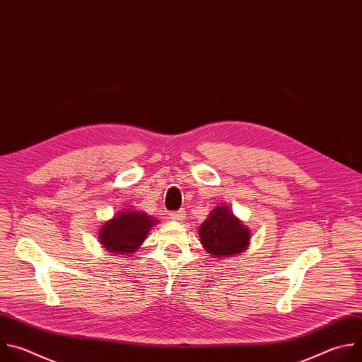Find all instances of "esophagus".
<instances>
[{
	"mask_svg": "<svg viewBox=\"0 0 362 362\" xmlns=\"http://www.w3.org/2000/svg\"><path fill=\"white\" fill-rule=\"evenodd\" d=\"M171 218H173L174 221H180V223L185 221V211H182V209H178V211H174V212H171Z\"/></svg>",
	"mask_w": 362,
	"mask_h": 362,
	"instance_id": "obj_1",
	"label": "esophagus"
}]
</instances>
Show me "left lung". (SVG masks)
<instances>
[{"mask_svg":"<svg viewBox=\"0 0 362 362\" xmlns=\"http://www.w3.org/2000/svg\"><path fill=\"white\" fill-rule=\"evenodd\" d=\"M198 234L205 251L215 258L234 257L250 245V230L237 218L228 206L218 205L199 226Z\"/></svg>","mask_w":362,"mask_h":362,"instance_id":"8db88e82","label":"left lung"}]
</instances>
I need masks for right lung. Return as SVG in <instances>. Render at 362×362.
<instances>
[{
	"label": "right lung",
	"mask_w": 362,
	"mask_h": 362,
	"mask_svg": "<svg viewBox=\"0 0 362 362\" xmlns=\"http://www.w3.org/2000/svg\"><path fill=\"white\" fill-rule=\"evenodd\" d=\"M156 223L157 220L146 212L136 209L119 211L112 220L104 223L98 240L112 255H129L139 248Z\"/></svg>",
	"instance_id": "obj_1"
}]
</instances>
